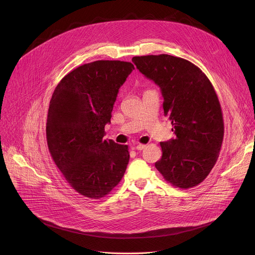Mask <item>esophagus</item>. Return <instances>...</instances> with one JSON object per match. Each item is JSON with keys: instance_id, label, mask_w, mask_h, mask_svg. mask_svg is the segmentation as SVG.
Here are the masks:
<instances>
[{"instance_id": "obj_1", "label": "esophagus", "mask_w": 255, "mask_h": 255, "mask_svg": "<svg viewBox=\"0 0 255 255\" xmlns=\"http://www.w3.org/2000/svg\"><path fill=\"white\" fill-rule=\"evenodd\" d=\"M145 146H146L145 144L138 143V144H136V145H135V149H136V150H138V151H141V150H143V149L145 148Z\"/></svg>"}]
</instances>
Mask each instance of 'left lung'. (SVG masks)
<instances>
[{"label": "left lung", "mask_w": 255, "mask_h": 255, "mask_svg": "<svg viewBox=\"0 0 255 255\" xmlns=\"http://www.w3.org/2000/svg\"><path fill=\"white\" fill-rule=\"evenodd\" d=\"M136 68L154 80L163 96L176 138L160 142L162 157L155 163L164 180L182 189L202 183L216 164L224 123L213 85L197 66L169 55L133 57Z\"/></svg>", "instance_id": "1"}]
</instances>
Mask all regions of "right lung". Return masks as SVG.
<instances>
[{
    "instance_id": "1",
    "label": "right lung",
    "mask_w": 255,
    "mask_h": 255,
    "mask_svg": "<svg viewBox=\"0 0 255 255\" xmlns=\"http://www.w3.org/2000/svg\"><path fill=\"white\" fill-rule=\"evenodd\" d=\"M133 69L123 61L84 64L53 91L46 122L48 151L66 181L86 197L109 194L127 168L128 145L103 136L119 89Z\"/></svg>"
}]
</instances>
